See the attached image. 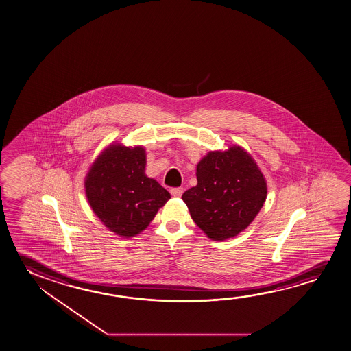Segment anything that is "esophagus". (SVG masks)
Wrapping results in <instances>:
<instances>
[{
	"mask_svg": "<svg viewBox=\"0 0 351 351\" xmlns=\"http://www.w3.org/2000/svg\"><path fill=\"white\" fill-rule=\"evenodd\" d=\"M169 191H171V194H172L173 196L179 197V196H182V194H183L184 189L183 188H172Z\"/></svg>",
	"mask_w": 351,
	"mask_h": 351,
	"instance_id": "obj_1",
	"label": "esophagus"
}]
</instances>
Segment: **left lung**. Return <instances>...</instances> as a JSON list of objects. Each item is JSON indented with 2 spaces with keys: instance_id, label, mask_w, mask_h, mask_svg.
<instances>
[{
  "instance_id": "obj_1",
  "label": "left lung",
  "mask_w": 351,
  "mask_h": 351,
  "mask_svg": "<svg viewBox=\"0 0 351 351\" xmlns=\"http://www.w3.org/2000/svg\"><path fill=\"white\" fill-rule=\"evenodd\" d=\"M196 178L197 185L182 199L212 240L229 239L247 228L267 197L263 174L240 146L208 152L197 163Z\"/></svg>"
}]
</instances>
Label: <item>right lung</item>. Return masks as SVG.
I'll return each mask as SVG.
<instances>
[{
  "mask_svg": "<svg viewBox=\"0 0 351 351\" xmlns=\"http://www.w3.org/2000/svg\"><path fill=\"white\" fill-rule=\"evenodd\" d=\"M144 147L110 145L85 178L90 206L113 233L130 238L143 232L171 194L145 174Z\"/></svg>",
  "mask_w": 351,
  "mask_h": 351,
  "instance_id": "obj_1",
  "label": "right lung"
}]
</instances>
